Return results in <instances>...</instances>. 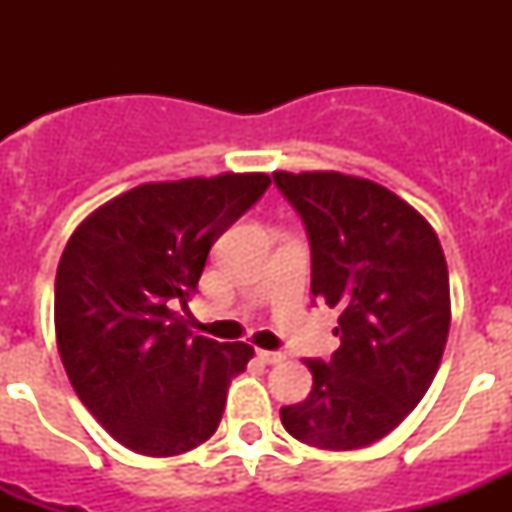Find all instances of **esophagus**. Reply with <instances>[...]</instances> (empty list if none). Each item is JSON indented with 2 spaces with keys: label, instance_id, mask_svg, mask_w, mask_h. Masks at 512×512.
<instances>
[{
  "label": "esophagus",
  "instance_id": "obj_1",
  "mask_svg": "<svg viewBox=\"0 0 512 512\" xmlns=\"http://www.w3.org/2000/svg\"><path fill=\"white\" fill-rule=\"evenodd\" d=\"M256 356H259V359L264 361V364H269V366H274V364H282V361L287 359V356H284V354H279V351H256Z\"/></svg>",
  "mask_w": 512,
  "mask_h": 512
}]
</instances>
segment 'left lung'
<instances>
[{
  "mask_svg": "<svg viewBox=\"0 0 512 512\" xmlns=\"http://www.w3.org/2000/svg\"><path fill=\"white\" fill-rule=\"evenodd\" d=\"M302 215L312 295L338 307L333 359L305 361L312 390L282 408L289 436L315 449H364L423 400L451 325L449 269L436 230L387 187L338 171H274Z\"/></svg>",
  "mask_w": 512,
  "mask_h": 512,
  "instance_id": "1",
  "label": "left lung"
}]
</instances>
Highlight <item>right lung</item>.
<instances>
[{"label":"right lung","mask_w":512,"mask_h":512,"mask_svg":"<svg viewBox=\"0 0 512 512\" xmlns=\"http://www.w3.org/2000/svg\"><path fill=\"white\" fill-rule=\"evenodd\" d=\"M266 174L140 184L81 220L56 274V343L79 400L122 446L176 456L217 431L248 343L192 336L174 310Z\"/></svg>","instance_id":"obj_1"}]
</instances>
